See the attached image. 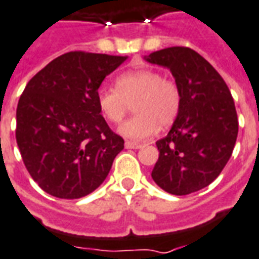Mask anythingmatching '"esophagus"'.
I'll return each mask as SVG.
<instances>
[{
  "label": "esophagus",
  "mask_w": 259,
  "mask_h": 259,
  "mask_svg": "<svg viewBox=\"0 0 259 259\" xmlns=\"http://www.w3.org/2000/svg\"><path fill=\"white\" fill-rule=\"evenodd\" d=\"M125 148H126V149H140V148H142V145H141V144H135V142H131V141H126Z\"/></svg>",
  "instance_id": "esophagus-1"
}]
</instances>
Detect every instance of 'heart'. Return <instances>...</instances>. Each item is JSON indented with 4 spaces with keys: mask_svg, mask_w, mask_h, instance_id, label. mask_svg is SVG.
Wrapping results in <instances>:
<instances>
[{
    "mask_svg": "<svg viewBox=\"0 0 259 259\" xmlns=\"http://www.w3.org/2000/svg\"><path fill=\"white\" fill-rule=\"evenodd\" d=\"M101 117L110 124H119L131 106L137 115L119 126L118 133L131 141L151 138L160 126L174 122L182 104L179 85L172 78L152 69L133 70L115 78V90L101 89L97 93Z\"/></svg>",
    "mask_w": 259,
    "mask_h": 259,
    "instance_id": "b5f03b06",
    "label": "heart"
}]
</instances>
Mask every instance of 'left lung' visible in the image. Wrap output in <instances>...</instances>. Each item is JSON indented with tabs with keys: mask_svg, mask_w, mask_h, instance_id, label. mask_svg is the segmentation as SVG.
Returning <instances> with one entry per match:
<instances>
[{
	"mask_svg": "<svg viewBox=\"0 0 259 259\" xmlns=\"http://www.w3.org/2000/svg\"><path fill=\"white\" fill-rule=\"evenodd\" d=\"M145 59L167 67L182 94L174 125L156 141L152 179L167 193H193L222 174L233 153L238 134L234 100L219 72L190 48L172 46Z\"/></svg>",
	"mask_w": 259,
	"mask_h": 259,
	"instance_id": "obj_1",
	"label": "left lung"
}]
</instances>
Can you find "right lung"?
Instances as JSON below:
<instances>
[{
	"mask_svg": "<svg viewBox=\"0 0 259 259\" xmlns=\"http://www.w3.org/2000/svg\"><path fill=\"white\" fill-rule=\"evenodd\" d=\"M126 56L67 52L28 81L17 107V144L46 193L80 199L104 182L124 140L97 107L103 80Z\"/></svg>",
	"mask_w": 259,
	"mask_h": 259,
	"instance_id": "obj_1",
	"label": "right lung"
}]
</instances>
